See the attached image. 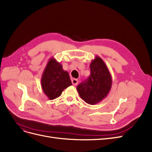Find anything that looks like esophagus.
Wrapping results in <instances>:
<instances>
[{
    "instance_id": "1",
    "label": "esophagus",
    "mask_w": 152,
    "mask_h": 152,
    "mask_svg": "<svg viewBox=\"0 0 152 152\" xmlns=\"http://www.w3.org/2000/svg\"><path fill=\"white\" fill-rule=\"evenodd\" d=\"M78 82H79V81H78V80L76 79H72V83L73 86H77L78 84Z\"/></svg>"
}]
</instances>
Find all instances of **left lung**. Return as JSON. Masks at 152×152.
Here are the masks:
<instances>
[{"instance_id": "1", "label": "left lung", "mask_w": 152, "mask_h": 152, "mask_svg": "<svg viewBox=\"0 0 152 152\" xmlns=\"http://www.w3.org/2000/svg\"><path fill=\"white\" fill-rule=\"evenodd\" d=\"M91 75L77 87L80 98L94 105L104 99L112 88V78L103 59L96 56L90 64Z\"/></svg>"}]
</instances>
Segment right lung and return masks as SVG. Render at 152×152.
<instances>
[{
  "mask_svg": "<svg viewBox=\"0 0 152 152\" xmlns=\"http://www.w3.org/2000/svg\"><path fill=\"white\" fill-rule=\"evenodd\" d=\"M71 85L72 84L68 72L63 70L61 64L54 57L50 58L41 78L44 93L49 99H54Z\"/></svg>",
  "mask_w": 152,
  "mask_h": 152,
  "instance_id": "right-lung-1",
  "label": "right lung"
}]
</instances>
